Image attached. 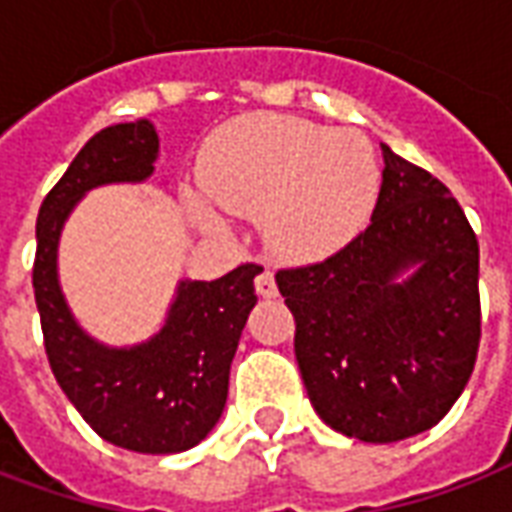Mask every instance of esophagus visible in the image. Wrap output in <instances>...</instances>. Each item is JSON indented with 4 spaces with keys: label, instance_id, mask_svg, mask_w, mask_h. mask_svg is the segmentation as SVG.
<instances>
[{
    "label": "esophagus",
    "instance_id": "obj_1",
    "mask_svg": "<svg viewBox=\"0 0 512 512\" xmlns=\"http://www.w3.org/2000/svg\"><path fill=\"white\" fill-rule=\"evenodd\" d=\"M256 294L259 297H275L278 294V286H275V275L270 270H261L256 275Z\"/></svg>",
    "mask_w": 512,
    "mask_h": 512
}]
</instances>
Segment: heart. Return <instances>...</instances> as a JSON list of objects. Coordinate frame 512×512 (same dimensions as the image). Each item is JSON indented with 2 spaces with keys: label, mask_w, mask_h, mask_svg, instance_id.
<instances>
[{
  "label": "heart",
  "mask_w": 512,
  "mask_h": 512,
  "mask_svg": "<svg viewBox=\"0 0 512 512\" xmlns=\"http://www.w3.org/2000/svg\"><path fill=\"white\" fill-rule=\"evenodd\" d=\"M201 185L220 210L261 218L275 256L294 264L330 259L368 226L382 169L357 130H327L283 114H245L204 144ZM190 210L218 220L199 199Z\"/></svg>",
  "instance_id": "1"
}]
</instances>
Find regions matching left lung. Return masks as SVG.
Listing matches in <instances>:
<instances>
[{
    "instance_id": "left-lung-1",
    "label": "left lung",
    "mask_w": 512,
    "mask_h": 512,
    "mask_svg": "<svg viewBox=\"0 0 512 512\" xmlns=\"http://www.w3.org/2000/svg\"><path fill=\"white\" fill-rule=\"evenodd\" d=\"M371 226L330 259L278 270L294 354L324 423L371 445L434 428L480 346V248L428 171L382 144Z\"/></svg>"
}]
</instances>
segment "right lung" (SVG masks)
<instances>
[{
	"mask_svg": "<svg viewBox=\"0 0 512 512\" xmlns=\"http://www.w3.org/2000/svg\"><path fill=\"white\" fill-rule=\"evenodd\" d=\"M158 152L149 119L119 122L89 138L40 204L32 286L48 363L70 404L111 445L169 455L199 445L223 414L261 267L242 264L218 281H179L163 327L133 346H106L76 322L57 267L59 237L78 201L100 185L144 182Z\"/></svg>",
	"mask_w": 512,
	"mask_h": 512,
	"instance_id": "right-lung-1",
	"label": "right lung"
}]
</instances>
